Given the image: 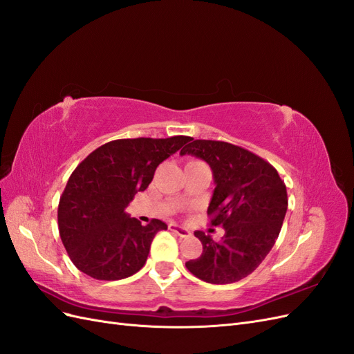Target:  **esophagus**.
Instances as JSON below:
<instances>
[{"label": "esophagus", "instance_id": "obj_1", "mask_svg": "<svg viewBox=\"0 0 354 354\" xmlns=\"http://www.w3.org/2000/svg\"><path fill=\"white\" fill-rule=\"evenodd\" d=\"M168 227H169V230H171V232L176 233V234H178L180 238H187L189 234H190V232H189L187 229L181 227V226H178V224H174V223H171Z\"/></svg>", "mask_w": 354, "mask_h": 354}]
</instances>
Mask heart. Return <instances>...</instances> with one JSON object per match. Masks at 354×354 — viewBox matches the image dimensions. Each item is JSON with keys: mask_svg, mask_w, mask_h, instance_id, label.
<instances>
[{"mask_svg": "<svg viewBox=\"0 0 354 354\" xmlns=\"http://www.w3.org/2000/svg\"><path fill=\"white\" fill-rule=\"evenodd\" d=\"M198 164H203V162H201V160H189L186 167H189V165H198Z\"/></svg>", "mask_w": 354, "mask_h": 354, "instance_id": "b5f03b06", "label": "heart"}]
</instances>
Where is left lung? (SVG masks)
<instances>
[{
  "label": "left lung",
  "mask_w": 354,
  "mask_h": 354,
  "mask_svg": "<svg viewBox=\"0 0 354 354\" xmlns=\"http://www.w3.org/2000/svg\"><path fill=\"white\" fill-rule=\"evenodd\" d=\"M181 149L211 167L216 189L208 207L211 226L224 227L220 242L195 232L199 259L187 270L208 283H233L251 274L279 236L288 208L286 186L276 168L246 149L218 140H195Z\"/></svg>",
  "instance_id": "left-lung-1"
}]
</instances>
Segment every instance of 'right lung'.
Wrapping results in <instances>:
<instances>
[{
	"label": "right lung",
	"mask_w": 354,
	"mask_h": 354,
	"mask_svg": "<svg viewBox=\"0 0 354 354\" xmlns=\"http://www.w3.org/2000/svg\"><path fill=\"white\" fill-rule=\"evenodd\" d=\"M190 137L120 138L93 151L73 169L57 209L60 239L78 270L120 281L145 266L151 243L167 224L142 226L125 208L153 178L158 165Z\"/></svg>",
	"instance_id": "add662e5"
}]
</instances>
